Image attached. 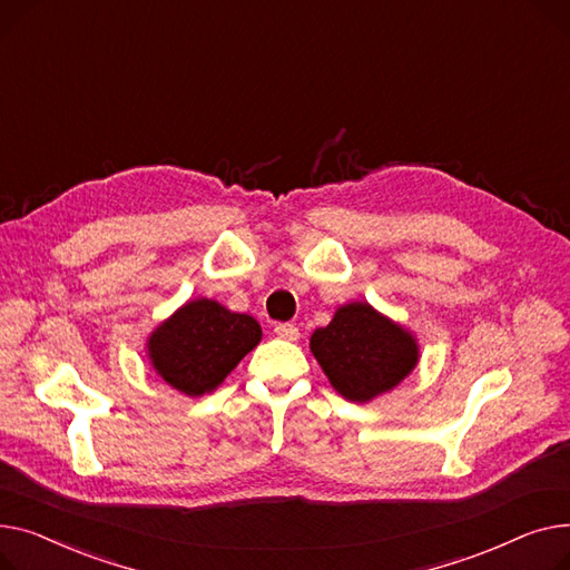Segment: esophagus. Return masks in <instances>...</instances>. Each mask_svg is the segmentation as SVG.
<instances>
[{
    "mask_svg": "<svg viewBox=\"0 0 570 570\" xmlns=\"http://www.w3.org/2000/svg\"><path fill=\"white\" fill-rule=\"evenodd\" d=\"M274 333H276L278 338H283V341H289V343L298 341V328H296V324H289V322L276 324V326H274Z\"/></svg>",
    "mask_w": 570,
    "mask_h": 570,
    "instance_id": "esophagus-1",
    "label": "esophagus"
}]
</instances>
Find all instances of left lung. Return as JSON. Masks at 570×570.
Listing matches in <instances>:
<instances>
[{
	"mask_svg": "<svg viewBox=\"0 0 570 570\" xmlns=\"http://www.w3.org/2000/svg\"><path fill=\"white\" fill-rule=\"evenodd\" d=\"M311 350L333 389L352 403L391 391L419 361L410 333L367 304L338 308L328 326L313 333Z\"/></svg>",
	"mask_w": 570,
	"mask_h": 570,
	"instance_id": "8db88e82",
	"label": "left lung"
}]
</instances>
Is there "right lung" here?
<instances>
[{
    "mask_svg": "<svg viewBox=\"0 0 570 570\" xmlns=\"http://www.w3.org/2000/svg\"><path fill=\"white\" fill-rule=\"evenodd\" d=\"M262 338L250 315L197 298L163 322L149 338L156 373L186 395L214 391Z\"/></svg>",
    "mask_w": 570,
    "mask_h": 570,
    "instance_id": "obj_1",
    "label": "right lung"
}]
</instances>
